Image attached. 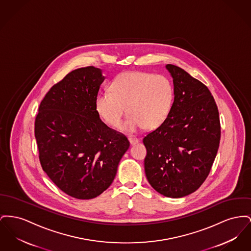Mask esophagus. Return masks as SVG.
<instances>
[{
	"instance_id": "34e87169",
	"label": "esophagus",
	"mask_w": 251,
	"mask_h": 251,
	"mask_svg": "<svg viewBox=\"0 0 251 251\" xmlns=\"http://www.w3.org/2000/svg\"><path fill=\"white\" fill-rule=\"evenodd\" d=\"M128 140H129V142H130L131 145H134V144H136V143L138 142V138L133 137V136H129V137H128Z\"/></svg>"
}]
</instances>
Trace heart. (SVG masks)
I'll return each mask as SVG.
<instances>
[{
	"label": "heart",
	"mask_w": 251,
	"mask_h": 251,
	"mask_svg": "<svg viewBox=\"0 0 251 251\" xmlns=\"http://www.w3.org/2000/svg\"><path fill=\"white\" fill-rule=\"evenodd\" d=\"M175 92L171 80L163 75L125 72L110 85V92L96 99V110L104 121L118 127L125 114L129 115L120 129L133 133L142 128L153 130L169 117Z\"/></svg>",
	"instance_id": "b5f03b06"
}]
</instances>
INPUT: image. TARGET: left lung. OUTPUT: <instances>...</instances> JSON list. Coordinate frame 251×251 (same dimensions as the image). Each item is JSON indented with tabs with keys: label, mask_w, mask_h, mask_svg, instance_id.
Wrapping results in <instances>:
<instances>
[{
	"label": "left lung",
	"mask_w": 251,
	"mask_h": 251,
	"mask_svg": "<svg viewBox=\"0 0 251 251\" xmlns=\"http://www.w3.org/2000/svg\"><path fill=\"white\" fill-rule=\"evenodd\" d=\"M175 100L160 127L143 138L145 174L151 186L166 197L181 198L204 183L221 137L219 112L205 84L182 68L167 64Z\"/></svg>",
	"instance_id": "left-lung-1"
}]
</instances>
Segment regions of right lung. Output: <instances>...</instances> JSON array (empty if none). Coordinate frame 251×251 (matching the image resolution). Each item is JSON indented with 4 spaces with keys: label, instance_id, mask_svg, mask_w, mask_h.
<instances>
[{
    "label": "right lung",
    "instance_id": "right-lung-1",
    "mask_svg": "<svg viewBox=\"0 0 251 251\" xmlns=\"http://www.w3.org/2000/svg\"><path fill=\"white\" fill-rule=\"evenodd\" d=\"M105 76L88 66L66 75L45 95L35 120L43 170L76 199H92L113 183L130 147L127 137L109 128L96 110Z\"/></svg>",
    "mask_w": 251,
    "mask_h": 251
}]
</instances>
